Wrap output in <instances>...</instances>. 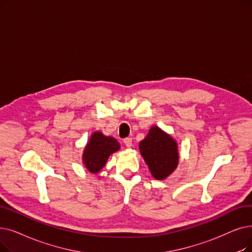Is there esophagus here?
Wrapping results in <instances>:
<instances>
[{"instance_id": "obj_1", "label": "esophagus", "mask_w": 252, "mask_h": 252, "mask_svg": "<svg viewBox=\"0 0 252 252\" xmlns=\"http://www.w3.org/2000/svg\"><path fill=\"white\" fill-rule=\"evenodd\" d=\"M132 138H126L125 140H124V143L126 144V146L127 147V148H130L132 147Z\"/></svg>"}]
</instances>
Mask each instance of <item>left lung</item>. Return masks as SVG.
<instances>
[{
	"label": "left lung",
	"instance_id": "1",
	"mask_svg": "<svg viewBox=\"0 0 252 252\" xmlns=\"http://www.w3.org/2000/svg\"><path fill=\"white\" fill-rule=\"evenodd\" d=\"M139 150L153 178L163 180L176 170L179 162L178 143L158 126H152L139 143Z\"/></svg>",
	"mask_w": 252,
	"mask_h": 252
}]
</instances>
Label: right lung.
I'll list each match as a JSON object with an SVG mask.
<instances>
[{
	"instance_id": "add662e5",
	"label": "right lung",
	"mask_w": 252,
	"mask_h": 252,
	"mask_svg": "<svg viewBox=\"0 0 252 252\" xmlns=\"http://www.w3.org/2000/svg\"><path fill=\"white\" fill-rule=\"evenodd\" d=\"M120 149L117 140L111 136H105L100 130L93 133L87 142L83 153L82 163L93 174L99 173L111 155Z\"/></svg>"
}]
</instances>
